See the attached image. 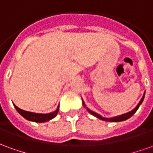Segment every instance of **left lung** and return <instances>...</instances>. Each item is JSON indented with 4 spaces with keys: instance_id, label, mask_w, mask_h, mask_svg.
<instances>
[{
    "instance_id": "obj_1",
    "label": "left lung",
    "mask_w": 153,
    "mask_h": 153,
    "mask_svg": "<svg viewBox=\"0 0 153 153\" xmlns=\"http://www.w3.org/2000/svg\"><path fill=\"white\" fill-rule=\"evenodd\" d=\"M144 96H145V93H144V94H143V97H142L141 101L139 102V103H138V105H137V106H136V107H135L134 109L133 110V111H129V112H128V113H126V114H123V115H118V116L113 117V118H104V117H102V115L97 114L96 112H94V111H91V110H89L88 108H87V110H88V111L90 114H92V115H94V116H96V117L101 119V120H105V121H110V122L124 121V120H125L130 118L132 115H134V113L137 111V110L138 109L139 106L141 105L142 102H143V99H144ZM83 106H85V103H84V102H83Z\"/></svg>"
}]
</instances>
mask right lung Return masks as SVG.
<instances>
[{"instance_id":"right-lung-1","label":"right lung","mask_w":153,"mask_h":153,"mask_svg":"<svg viewBox=\"0 0 153 153\" xmlns=\"http://www.w3.org/2000/svg\"><path fill=\"white\" fill-rule=\"evenodd\" d=\"M14 106L15 107L16 111L23 117H25L26 120H30V121L38 122V123L48 121V120H50L51 119H53L54 117L56 116V115L58 114V111H59V106L57 107V109L55 111L49 113V114H38V113L29 112V111H24V110H21L20 108H19V107L15 106V104H14Z\"/></svg>"}]
</instances>
